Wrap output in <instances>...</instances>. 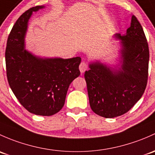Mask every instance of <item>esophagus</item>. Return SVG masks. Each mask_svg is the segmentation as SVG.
Masks as SVG:
<instances>
[{
  "mask_svg": "<svg viewBox=\"0 0 155 155\" xmlns=\"http://www.w3.org/2000/svg\"><path fill=\"white\" fill-rule=\"evenodd\" d=\"M79 71H80V72L83 73L87 71V68H88V65H87V64L86 62L82 61V62H81V64H79Z\"/></svg>",
  "mask_w": 155,
  "mask_h": 155,
  "instance_id": "esophagus-1",
  "label": "esophagus"
}]
</instances>
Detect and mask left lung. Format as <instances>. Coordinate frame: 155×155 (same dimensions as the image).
<instances>
[{
  "label": "left lung",
  "instance_id": "8db88e82",
  "mask_svg": "<svg viewBox=\"0 0 155 155\" xmlns=\"http://www.w3.org/2000/svg\"><path fill=\"white\" fill-rule=\"evenodd\" d=\"M122 41V65L115 69L99 61L85 71L90 106L97 114L114 118L128 112L139 101L147 85L149 50L143 27L134 15Z\"/></svg>",
  "mask_w": 155,
  "mask_h": 155
}]
</instances>
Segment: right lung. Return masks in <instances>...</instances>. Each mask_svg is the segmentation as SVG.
<instances>
[{"instance_id":"obj_1","label":"right lung","mask_w":155,"mask_h":155,"mask_svg":"<svg viewBox=\"0 0 155 155\" xmlns=\"http://www.w3.org/2000/svg\"><path fill=\"white\" fill-rule=\"evenodd\" d=\"M44 6L30 8L13 26L6 43V76L10 88L30 113L52 116L64 105L71 83L80 75V57L42 58L24 48V38L32 12Z\"/></svg>"}]
</instances>
